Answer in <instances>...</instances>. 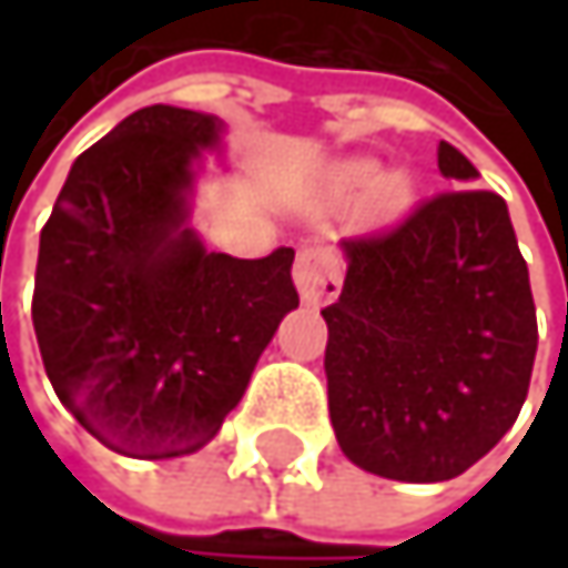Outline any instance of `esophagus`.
I'll list each match as a JSON object with an SVG mask.
<instances>
[{"instance_id":"34e87169","label":"esophagus","mask_w":568,"mask_h":568,"mask_svg":"<svg viewBox=\"0 0 568 568\" xmlns=\"http://www.w3.org/2000/svg\"><path fill=\"white\" fill-rule=\"evenodd\" d=\"M292 280L298 285V295L312 305L332 302L342 288V263L325 246H302L295 256Z\"/></svg>"}]
</instances>
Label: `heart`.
I'll return each instance as SVG.
<instances>
[{
  "instance_id": "heart-1",
  "label": "heart",
  "mask_w": 568,
  "mask_h": 568,
  "mask_svg": "<svg viewBox=\"0 0 568 568\" xmlns=\"http://www.w3.org/2000/svg\"><path fill=\"white\" fill-rule=\"evenodd\" d=\"M368 186H372V193H368V213L375 220H392V216H397L407 206V200H410L407 180L400 173H392V176H382L378 180V164L375 161L358 158V161H345V164H338L332 171V190L338 196H352V193L368 190Z\"/></svg>"
}]
</instances>
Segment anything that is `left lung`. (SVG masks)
Listing matches in <instances>:
<instances>
[{"label":"left lung","mask_w":568,"mask_h":568,"mask_svg":"<svg viewBox=\"0 0 568 568\" xmlns=\"http://www.w3.org/2000/svg\"><path fill=\"white\" fill-rule=\"evenodd\" d=\"M454 183L388 233L342 243V295L322 308L338 447L368 474L440 484L507 434L536 358V305L510 213L440 141Z\"/></svg>","instance_id":"1"}]
</instances>
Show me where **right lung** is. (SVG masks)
<instances>
[{"label": "right lung", "instance_id": "add662e5", "mask_svg": "<svg viewBox=\"0 0 568 568\" xmlns=\"http://www.w3.org/2000/svg\"><path fill=\"white\" fill-rule=\"evenodd\" d=\"M213 114L151 104L88 148L39 240L32 325L58 400L104 447L200 450L240 404L285 312L295 250L206 253L186 223Z\"/></svg>", "mask_w": 568, "mask_h": 568}]
</instances>
